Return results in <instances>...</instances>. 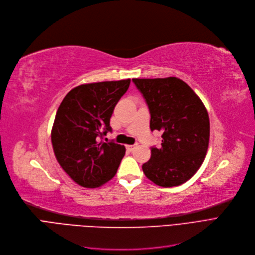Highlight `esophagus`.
<instances>
[{"label":"esophagus","mask_w":255,"mask_h":255,"mask_svg":"<svg viewBox=\"0 0 255 255\" xmlns=\"http://www.w3.org/2000/svg\"><path fill=\"white\" fill-rule=\"evenodd\" d=\"M137 147V144H134V145H128L127 146V149L128 150V151H132V150H135V148Z\"/></svg>","instance_id":"34e87169"}]
</instances>
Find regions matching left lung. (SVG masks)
I'll return each mask as SVG.
<instances>
[{"label":"left lung","instance_id":"left-lung-1","mask_svg":"<svg viewBox=\"0 0 255 255\" xmlns=\"http://www.w3.org/2000/svg\"><path fill=\"white\" fill-rule=\"evenodd\" d=\"M150 113V129L162 132L161 147L142 165L157 186L170 188L190 179L201 166L210 140L207 109L187 83L175 77L132 79Z\"/></svg>","mask_w":255,"mask_h":255}]
</instances>
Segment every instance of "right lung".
I'll list each match as a JSON object with an SVG mask.
<instances>
[{
	"mask_svg": "<svg viewBox=\"0 0 255 255\" xmlns=\"http://www.w3.org/2000/svg\"><path fill=\"white\" fill-rule=\"evenodd\" d=\"M130 80L84 84L70 90L58 108L52 129L57 161L85 188L104 185L116 174L124 145L101 139L112 131L110 118Z\"/></svg>",
	"mask_w": 255,
	"mask_h": 255,
	"instance_id": "add662e5",
	"label": "right lung"
}]
</instances>
